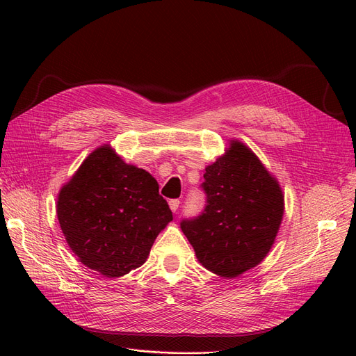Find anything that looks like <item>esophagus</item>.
I'll list each match as a JSON object with an SVG mask.
<instances>
[{"label":"esophagus","mask_w":356,"mask_h":356,"mask_svg":"<svg viewBox=\"0 0 356 356\" xmlns=\"http://www.w3.org/2000/svg\"><path fill=\"white\" fill-rule=\"evenodd\" d=\"M179 204H180V200L179 199H172L170 202H168V207H170V209L173 212H176L179 209Z\"/></svg>","instance_id":"obj_1"}]
</instances>
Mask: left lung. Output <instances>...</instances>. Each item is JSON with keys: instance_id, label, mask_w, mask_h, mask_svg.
Segmentation results:
<instances>
[{"instance_id": "8db88e82", "label": "left lung", "mask_w": 356, "mask_h": 356, "mask_svg": "<svg viewBox=\"0 0 356 356\" xmlns=\"http://www.w3.org/2000/svg\"><path fill=\"white\" fill-rule=\"evenodd\" d=\"M200 184L203 211L183 218L180 228L204 268L236 277L268 254L284 212L278 183L258 157L239 141L207 167Z\"/></svg>"}]
</instances>
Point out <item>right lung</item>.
Here are the masks:
<instances>
[{
    "label": "right lung",
    "mask_w": 356,
    "mask_h": 356,
    "mask_svg": "<svg viewBox=\"0 0 356 356\" xmlns=\"http://www.w3.org/2000/svg\"><path fill=\"white\" fill-rule=\"evenodd\" d=\"M58 218L81 263L112 278L145 263L173 213L156 179L105 145L89 154L62 188Z\"/></svg>",
    "instance_id": "add662e5"
}]
</instances>
